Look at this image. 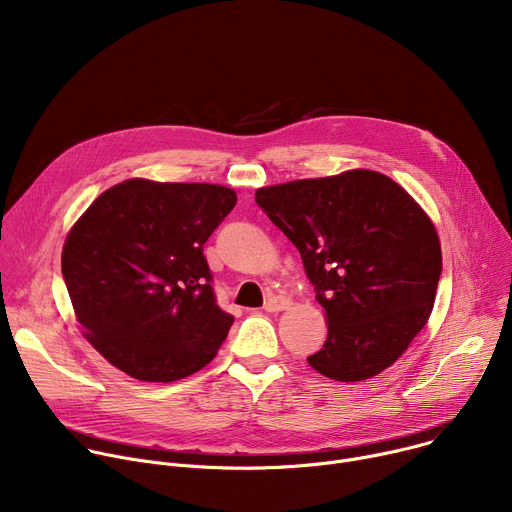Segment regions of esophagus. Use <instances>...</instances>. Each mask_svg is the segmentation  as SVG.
Masks as SVG:
<instances>
[{"instance_id":"1","label":"esophagus","mask_w":512,"mask_h":512,"mask_svg":"<svg viewBox=\"0 0 512 512\" xmlns=\"http://www.w3.org/2000/svg\"><path fill=\"white\" fill-rule=\"evenodd\" d=\"M287 308H289V298H285V296H271L263 306L265 312H281Z\"/></svg>"}]
</instances>
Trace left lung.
<instances>
[{"mask_svg": "<svg viewBox=\"0 0 512 512\" xmlns=\"http://www.w3.org/2000/svg\"><path fill=\"white\" fill-rule=\"evenodd\" d=\"M255 202L298 247L326 310L328 336L310 367L342 383L391 367L425 326L442 275L421 206L373 170L259 188Z\"/></svg>", "mask_w": 512, "mask_h": 512, "instance_id": "1", "label": "left lung"}]
</instances>
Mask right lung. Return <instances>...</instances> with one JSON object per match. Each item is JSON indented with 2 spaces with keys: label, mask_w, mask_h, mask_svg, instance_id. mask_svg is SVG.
I'll use <instances>...</instances> for the list:
<instances>
[{
  "label": "right lung",
  "mask_w": 512,
  "mask_h": 512,
  "mask_svg": "<svg viewBox=\"0 0 512 512\" xmlns=\"http://www.w3.org/2000/svg\"><path fill=\"white\" fill-rule=\"evenodd\" d=\"M235 204L225 186L133 178L72 227L62 277L87 340L113 367L170 383L214 358L235 318L216 304L202 247Z\"/></svg>",
  "instance_id": "1"
}]
</instances>
